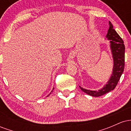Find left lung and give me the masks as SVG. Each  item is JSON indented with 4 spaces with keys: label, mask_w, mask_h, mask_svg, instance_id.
I'll return each mask as SVG.
<instances>
[{
    "label": "left lung",
    "mask_w": 131,
    "mask_h": 131,
    "mask_svg": "<svg viewBox=\"0 0 131 131\" xmlns=\"http://www.w3.org/2000/svg\"><path fill=\"white\" fill-rule=\"evenodd\" d=\"M106 37L110 43V49L113 59V68L110 78L105 84L98 91H91L79 86L81 91L92 97L102 96L116 88L124 68V57H125V46L121 37L114 29L112 23L109 21V29Z\"/></svg>",
    "instance_id": "1"
}]
</instances>
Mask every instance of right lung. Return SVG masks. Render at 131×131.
I'll use <instances>...</instances> for the list:
<instances>
[{"label":"right lung","mask_w":131,"mask_h":131,"mask_svg":"<svg viewBox=\"0 0 131 131\" xmlns=\"http://www.w3.org/2000/svg\"><path fill=\"white\" fill-rule=\"evenodd\" d=\"M53 89H54V88H53ZM53 90H52V91H51V92H52V91H53ZM51 92L50 93V94H49V95H47V96H49V95H50L51 94Z\"/></svg>","instance_id":"obj_1"}]
</instances>
